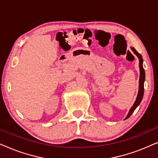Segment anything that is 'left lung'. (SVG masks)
<instances>
[{"label":"left lung","mask_w":158,"mask_h":158,"mask_svg":"<svg viewBox=\"0 0 158 158\" xmlns=\"http://www.w3.org/2000/svg\"><path fill=\"white\" fill-rule=\"evenodd\" d=\"M131 50L134 52V53L137 56L138 58H139V72H140V75H139V91H138V95L137 97V99H136L135 103H134L133 106L131 108V109L129 110L128 115L127 116V117L125 118V119L128 118L129 116H130L134 111L136 109L138 106L139 105L140 102H141L142 98H143V94H144V80H145V73H144V70L143 68V66H142V63H143V60H142V55H140L139 53H138L137 50L133 47H131Z\"/></svg>","instance_id":"obj_1"}]
</instances>
